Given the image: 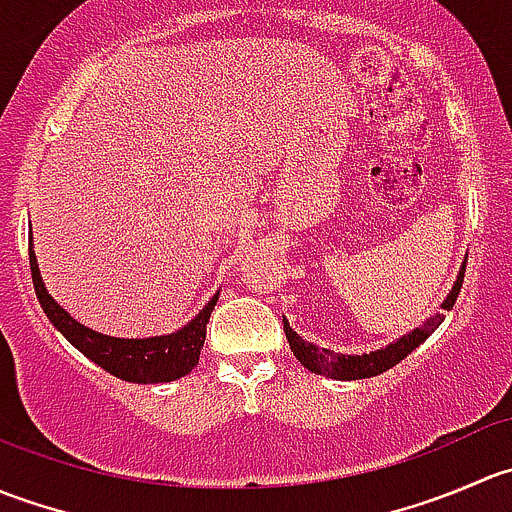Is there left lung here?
Wrapping results in <instances>:
<instances>
[{
	"label": "left lung",
	"instance_id": "1",
	"mask_svg": "<svg viewBox=\"0 0 512 512\" xmlns=\"http://www.w3.org/2000/svg\"><path fill=\"white\" fill-rule=\"evenodd\" d=\"M466 262L468 260H463L461 272H458V277H456V285H453L451 292H448V297L443 299L441 309H451L453 304H456L458 292H461V287H463V275H466ZM443 319H446V314H433V317L426 319L421 327H416L414 332L404 334V337L396 339V342L389 344V347L376 349V352L361 354V356L359 354H337V352H332V349H322L312 342H304L297 332H292V327H289L287 319H282V324H285L289 349H292L294 356H297L299 364H302L304 369L314 371V374L329 376V379L354 381V379H369V376L384 374L386 369H391V366L399 364L401 359H406V356L414 352L418 344H423L433 332H436V327L443 322Z\"/></svg>",
	"mask_w": 512,
	"mask_h": 512
}]
</instances>
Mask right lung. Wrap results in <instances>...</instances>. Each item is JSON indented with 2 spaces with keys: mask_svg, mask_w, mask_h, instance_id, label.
<instances>
[{
  "mask_svg": "<svg viewBox=\"0 0 512 512\" xmlns=\"http://www.w3.org/2000/svg\"><path fill=\"white\" fill-rule=\"evenodd\" d=\"M29 267H32L34 292L49 322L81 354L89 356L108 374L123 381H136V384H165V381H175L190 374L193 366H198L200 349H203L205 332H208V319L213 314L215 302H218V294L178 332L148 339H118L84 327L64 307L56 304V299L46 292L44 282H41L32 247H29Z\"/></svg>",
  "mask_w": 512,
  "mask_h": 512,
  "instance_id": "obj_1",
  "label": "right lung"
}]
</instances>
